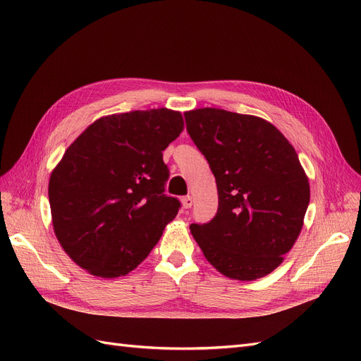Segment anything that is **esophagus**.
Instances as JSON below:
<instances>
[{
  "mask_svg": "<svg viewBox=\"0 0 361 361\" xmlns=\"http://www.w3.org/2000/svg\"><path fill=\"white\" fill-rule=\"evenodd\" d=\"M180 202H182V206L185 207V209H190V207L192 206V197H191V195H185V197H182L180 199Z\"/></svg>",
  "mask_w": 361,
  "mask_h": 361,
  "instance_id": "esophagus-1",
  "label": "esophagus"
}]
</instances>
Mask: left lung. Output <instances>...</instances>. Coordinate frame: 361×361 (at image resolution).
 I'll return each instance as SVG.
<instances>
[{"label":"left lung","mask_w":361,"mask_h":361,"mask_svg":"<svg viewBox=\"0 0 361 361\" xmlns=\"http://www.w3.org/2000/svg\"><path fill=\"white\" fill-rule=\"evenodd\" d=\"M185 120L218 190L216 215L190 226L195 243L228 279L268 276L297 241L310 202L297 152L274 125L256 116L197 108Z\"/></svg>","instance_id":"8db88e82"}]
</instances>
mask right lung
Returning <instances> with one entry per match:
<instances>
[{
	"label": "right lung",
	"mask_w": 361,
	"mask_h": 361,
	"mask_svg": "<svg viewBox=\"0 0 361 361\" xmlns=\"http://www.w3.org/2000/svg\"><path fill=\"white\" fill-rule=\"evenodd\" d=\"M183 130L179 111L154 108L97 118L66 149L49 178L54 233L92 276L135 269L178 215L164 194L162 150Z\"/></svg>",
	"instance_id": "right-lung-1"
}]
</instances>
